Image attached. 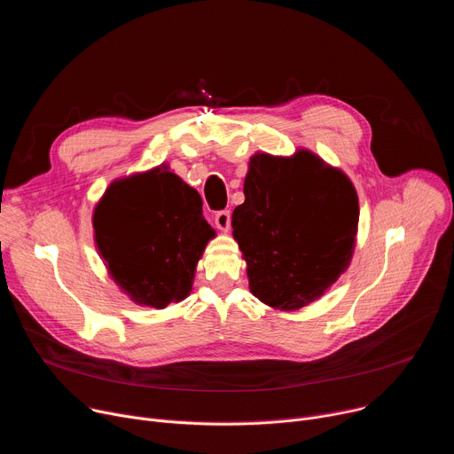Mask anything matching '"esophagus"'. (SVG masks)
Masks as SVG:
<instances>
[{"mask_svg": "<svg viewBox=\"0 0 454 454\" xmlns=\"http://www.w3.org/2000/svg\"><path fill=\"white\" fill-rule=\"evenodd\" d=\"M230 224H231V214L228 210H221V212L215 214V226L221 231H228Z\"/></svg>", "mask_w": 454, "mask_h": 454, "instance_id": "1", "label": "esophagus"}]
</instances>
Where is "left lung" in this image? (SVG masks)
Instances as JSON below:
<instances>
[{
	"mask_svg": "<svg viewBox=\"0 0 454 454\" xmlns=\"http://www.w3.org/2000/svg\"><path fill=\"white\" fill-rule=\"evenodd\" d=\"M233 210V237L247 264L249 291L278 310L321 298L350 266L359 200L348 176L307 149L256 153Z\"/></svg>",
	"mask_w": 454,
	"mask_h": 454,
	"instance_id": "8db88e82",
	"label": "left lung"
}]
</instances>
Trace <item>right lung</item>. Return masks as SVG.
<instances>
[{
	"label": "right lung",
	"mask_w": 454,
	"mask_h": 454,
	"mask_svg": "<svg viewBox=\"0 0 454 454\" xmlns=\"http://www.w3.org/2000/svg\"><path fill=\"white\" fill-rule=\"evenodd\" d=\"M93 230L114 284L135 303L154 309L188 296L215 237L198 190L165 163L114 179L93 210Z\"/></svg>",
	"instance_id": "obj_1"
}]
</instances>
